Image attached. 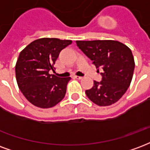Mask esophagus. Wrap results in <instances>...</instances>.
Segmentation results:
<instances>
[{
	"label": "esophagus",
	"mask_w": 150,
	"mask_h": 150,
	"mask_svg": "<svg viewBox=\"0 0 150 150\" xmlns=\"http://www.w3.org/2000/svg\"><path fill=\"white\" fill-rule=\"evenodd\" d=\"M75 79H83V77H81V76H78V75H75L74 76Z\"/></svg>",
	"instance_id": "34e87169"
}]
</instances>
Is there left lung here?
<instances>
[{
  "instance_id": "left-lung-1",
  "label": "left lung",
  "mask_w": 150,
  "mask_h": 150,
  "mask_svg": "<svg viewBox=\"0 0 150 150\" xmlns=\"http://www.w3.org/2000/svg\"><path fill=\"white\" fill-rule=\"evenodd\" d=\"M76 44L96 68L103 69L102 81H94L92 88L86 91V96L100 106L117 102L128 89L134 75L131 50L116 40H77Z\"/></svg>"
}]
</instances>
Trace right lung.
<instances>
[{"mask_svg": "<svg viewBox=\"0 0 150 150\" xmlns=\"http://www.w3.org/2000/svg\"><path fill=\"white\" fill-rule=\"evenodd\" d=\"M71 40L41 38L23 49L16 64V78L19 89L34 106L50 108L65 96L71 77L59 78L49 74L62 50Z\"/></svg>", "mask_w": 150, "mask_h": 150, "instance_id": "right-lung-1", "label": "right lung"}]
</instances>
